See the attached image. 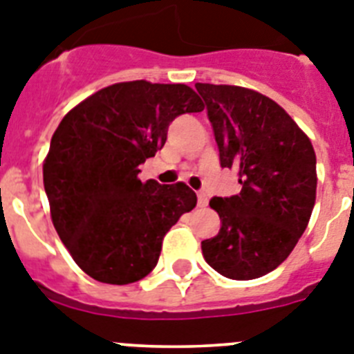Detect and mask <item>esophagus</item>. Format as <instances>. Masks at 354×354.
I'll use <instances>...</instances> for the list:
<instances>
[{
	"mask_svg": "<svg viewBox=\"0 0 354 354\" xmlns=\"http://www.w3.org/2000/svg\"><path fill=\"white\" fill-rule=\"evenodd\" d=\"M198 205L199 207H207L208 205V196L205 192H198Z\"/></svg>",
	"mask_w": 354,
	"mask_h": 354,
	"instance_id": "obj_1",
	"label": "esophagus"
}]
</instances>
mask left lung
Masks as SVG:
<instances>
[{
    "label": "left lung",
    "instance_id": "obj_1",
    "mask_svg": "<svg viewBox=\"0 0 354 354\" xmlns=\"http://www.w3.org/2000/svg\"><path fill=\"white\" fill-rule=\"evenodd\" d=\"M219 147L221 167L239 169L241 192L212 198L219 233L201 242L208 266L254 279L287 260L308 226L317 173L310 139L276 101L235 85L196 84Z\"/></svg>",
    "mask_w": 354,
    "mask_h": 354
}]
</instances>
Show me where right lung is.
Wrapping results in <instances>:
<instances>
[{"label": "right lung", "mask_w": 354, "mask_h": 354, "mask_svg": "<svg viewBox=\"0 0 354 354\" xmlns=\"http://www.w3.org/2000/svg\"><path fill=\"white\" fill-rule=\"evenodd\" d=\"M203 101L183 84L110 85L58 124L44 160V190L60 241L84 272L128 285L155 269L162 241L198 198L185 183L139 180V165L167 140L181 113Z\"/></svg>", "instance_id": "1"}]
</instances>
